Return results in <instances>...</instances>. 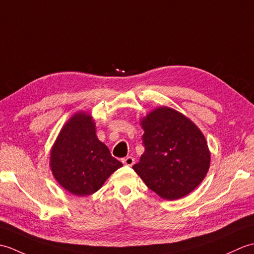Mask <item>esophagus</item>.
Segmentation results:
<instances>
[{"mask_svg": "<svg viewBox=\"0 0 254 254\" xmlns=\"http://www.w3.org/2000/svg\"><path fill=\"white\" fill-rule=\"evenodd\" d=\"M122 163H123L124 165H126V166L131 167V166H133V164H134V158L131 157V156H127V157L122 159Z\"/></svg>", "mask_w": 254, "mask_h": 254, "instance_id": "obj_1", "label": "esophagus"}]
</instances>
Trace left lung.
I'll return each instance as SVG.
<instances>
[{
	"label": "left lung",
	"instance_id": "obj_1",
	"mask_svg": "<svg viewBox=\"0 0 254 254\" xmlns=\"http://www.w3.org/2000/svg\"><path fill=\"white\" fill-rule=\"evenodd\" d=\"M145 152L133 169L150 190L169 201L181 198L201 183L210 152L201 130L169 107H158L141 119Z\"/></svg>",
	"mask_w": 254,
	"mask_h": 254
}]
</instances>
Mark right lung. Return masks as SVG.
Here are the masks:
<instances>
[{"instance_id": "add662e5", "label": "right lung", "mask_w": 254, "mask_h": 254, "mask_svg": "<svg viewBox=\"0 0 254 254\" xmlns=\"http://www.w3.org/2000/svg\"><path fill=\"white\" fill-rule=\"evenodd\" d=\"M122 163L96 135L90 113L79 111L64 124L50 150V169L59 185L73 195L97 192Z\"/></svg>"}]
</instances>
